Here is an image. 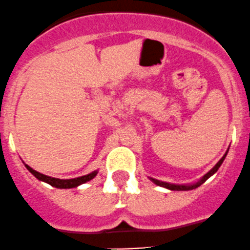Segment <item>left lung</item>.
Wrapping results in <instances>:
<instances>
[{"mask_svg": "<svg viewBox=\"0 0 250 250\" xmlns=\"http://www.w3.org/2000/svg\"><path fill=\"white\" fill-rule=\"evenodd\" d=\"M226 155H228V152H226L225 155H224V157L221 158V160L219 161L218 163H216V165H215V167H214L213 169H210V170H209V172L207 173L206 175H204L203 178L201 179V180L198 181L197 184H193V185H174V184L163 183V181L156 180V179H151V180H152L153 183L156 184V185H158V186H162V188H169V190H178V191H188V190H193V188H198V186H201V185H202V184L204 183V181H206L207 179L209 178V176H211V175H213V174L215 173L216 170L219 169V167H220V166H221V163H223V162H224V160H225Z\"/></svg>", "mask_w": 250, "mask_h": 250, "instance_id": "left-lung-1", "label": "left lung"}]
</instances>
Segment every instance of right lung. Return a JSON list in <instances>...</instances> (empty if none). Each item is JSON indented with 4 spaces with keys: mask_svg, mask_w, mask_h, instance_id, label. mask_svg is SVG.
Listing matches in <instances>:
<instances>
[{
    "mask_svg": "<svg viewBox=\"0 0 250 250\" xmlns=\"http://www.w3.org/2000/svg\"><path fill=\"white\" fill-rule=\"evenodd\" d=\"M25 167L27 168V170H29L30 173L34 174L35 176H36L39 180H42L44 181V183L49 184V185L54 186V188H76V186L81 185V184H84L87 183V181L92 180L93 178H94L95 175H97V170L90 174H87V175H83V176H80V178H75V179H66V180H64V179H57V178H52V176H48V175H44V174H41L39 172H36L35 169H32L31 167H29L27 165H25Z\"/></svg>",
    "mask_w": 250,
    "mask_h": 250,
    "instance_id": "right-lung-1",
    "label": "right lung"
}]
</instances>
